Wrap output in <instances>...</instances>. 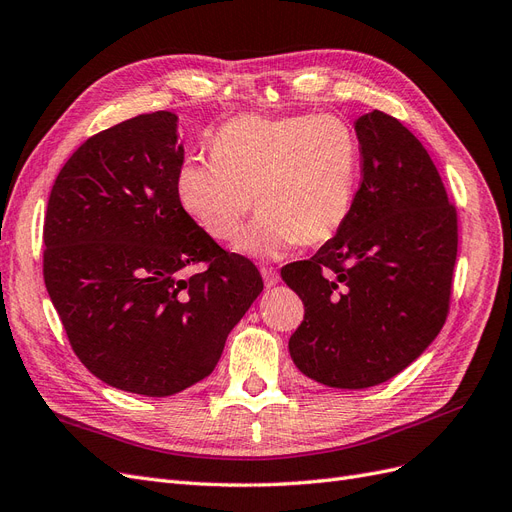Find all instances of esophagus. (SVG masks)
<instances>
[{"instance_id":"esophagus-1","label":"esophagus","mask_w":512,"mask_h":512,"mask_svg":"<svg viewBox=\"0 0 512 512\" xmlns=\"http://www.w3.org/2000/svg\"><path fill=\"white\" fill-rule=\"evenodd\" d=\"M261 278H263V283H266V287H274L278 283V272L274 268L263 266L261 268Z\"/></svg>"}]
</instances>
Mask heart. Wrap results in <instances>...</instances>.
Here are the masks:
<instances>
[{
    "label": "heart",
    "mask_w": 512,
    "mask_h": 512,
    "mask_svg": "<svg viewBox=\"0 0 512 512\" xmlns=\"http://www.w3.org/2000/svg\"><path fill=\"white\" fill-rule=\"evenodd\" d=\"M212 159H187L176 197L212 240H232L253 208L236 251L278 259L298 244H323L346 223L355 202L361 148L336 114H242L210 140Z\"/></svg>",
    "instance_id": "obj_1"
}]
</instances>
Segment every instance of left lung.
Returning <instances> with one entry per match:
<instances>
[{"mask_svg": "<svg viewBox=\"0 0 512 512\" xmlns=\"http://www.w3.org/2000/svg\"><path fill=\"white\" fill-rule=\"evenodd\" d=\"M355 131L361 183L349 219L317 255L280 270L304 302L293 364L336 389L381 385L432 344L457 259V210L423 144L381 110Z\"/></svg>", "mask_w": 512, "mask_h": 512, "instance_id": "obj_1", "label": "left lung"}]
</instances>
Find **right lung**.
Here are the masks:
<instances>
[{
    "mask_svg": "<svg viewBox=\"0 0 512 512\" xmlns=\"http://www.w3.org/2000/svg\"><path fill=\"white\" fill-rule=\"evenodd\" d=\"M168 110L80 144L44 217V283L76 357L121 391L166 398L206 378L263 289L180 206L185 148ZM205 270L186 276V268Z\"/></svg>",
    "mask_w": 512,
    "mask_h": 512,
    "instance_id": "right-lung-1",
    "label": "right lung"
}]
</instances>
